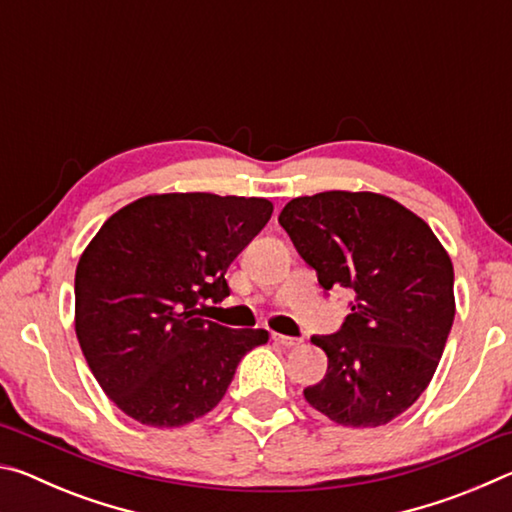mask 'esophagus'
Wrapping results in <instances>:
<instances>
[{
  "label": "esophagus",
  "mask_w": 512,
  "mask_h": 512,
  "mask_svg": "<svg viewBox=\"0 0 512 512\" xmlns=\"http://www.w3.org/2000/svg\"><path fill=\"white\" fill-rule=\"evenodd\" d=\"M273 341L277 345H282V348H296L302 341L300 339H293V336H284V334H273Z\"/></svg>",
  "instance_id": "1"
}]
</instances>
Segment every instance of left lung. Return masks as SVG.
Wrapping results in <instances>:
<instances>
[{"label":"left lung","instance_id":"left-lung-1","mask_svg":"<svg viewBox=\"0 0 512 512\" xmlns=\"http://www.w3.org/2000/svg\"><path fill=\"white\" fill-rule=\"evenodd\" d=\"M277 221L325 291L350 289L352 311L311 343L327 372L305 400L343 427L404 413L429 386L454 323V266L418 214L375 192L293 198Z\"/></svg>","mask_w":512,"mask_h":512}]
</instances>
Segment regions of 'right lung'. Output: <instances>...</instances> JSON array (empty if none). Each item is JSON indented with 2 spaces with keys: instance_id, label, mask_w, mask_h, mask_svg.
Returning <instances> with one entry per match:
<instances>
[{
  "instance_id": "right-lung-1",
  "label": "right lung",
  "mask_w": 512,
  "mask_h": 512,
  "mask_svg": "<svg viewBox=\"0 0 512 512\" xmlns=\"http://www.w3.org/2000/svg\"><path fill=\"white\" fill-rule=\"evenodd\" d=\"M273 214L266 198L151 194L101 225L74 280L83 357L112 402L146 427L173 429L223 400L266 329L203 318L230 296L225 273Z\"/></svg>"
}]
</instances>
